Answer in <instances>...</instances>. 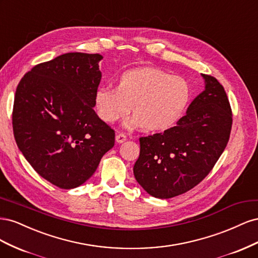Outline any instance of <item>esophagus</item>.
Instances as JSON below:
<instances>
[{
  "label": "esophagus",
  "mask_w": 258,
  "mask_h": 258,
  "mask_svg": "<svg viewBox=\"0 0 258 258\" xmlns=\"http://www.w3.org/2000/svg\"><path fill=\"white\" fill-rule=\"evenodd\" d=\"M127 140V137L124 136L123 134H117L116 135V142L117 143H122Z\"/></svg>",
  "instance_id": "obj_1"
}]
</instances>
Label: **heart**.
I'll return each instance as SVG.
<instances>
[{
    "label": "heart",
    "mask_w": 258,
    "mask_h": 258,
    "mask_svg": "<svg viewBox=\"0 0 258 258\" xmlns=\"http://www.w3.org/2000/svg\"><path fill=\"white\" fill-rule=\"evenodd\" d=\"M190 99V85L183 77L143 68L124 72L117 88L99 87L95 104L99 117L105 122L123 118L132 106L135 116L128 124H140L145 131H161L182 118Z\"/></svg>",
    "instance_id": "obj_1"
}]
</instances>
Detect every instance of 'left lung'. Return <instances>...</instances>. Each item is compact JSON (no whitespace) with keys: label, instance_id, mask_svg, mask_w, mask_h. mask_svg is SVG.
<instances>
[{"label":"left lung","instance_id":"left-lung-1","mask_svg":"<svg viewBox=\"0 0 258 258\" xmlns=\"http://www.w3.org/2000/svg\"><path fill=\"white\" fill-rule=\"evenodd\" d=\"M205 90L176 126L140 138L137 182L151 196L169 199L188 191L212 170L228 143L232 114L223 86L201 74Z\"/></svg>","mask_w":258,"mask_h":258}]
</instances>
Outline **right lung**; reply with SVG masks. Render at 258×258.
I'll list each match as a JSON object with an SVG mask.
<instances>
[{"label":"right lung","instance_id":"obj_1","mask_svg":"<svg viewBox=\"0 0 258 258\" xmlns=\"http://www.w3.org/2000/svg\"><path fill=\"white\" fill-rule=\"evenodd\" d=\"M102 58L61 54L35 66L15 93L13 130L18 148L38 174L62 189L87 181L115 143L114 130L93 110Z\"/></svg>","mask_w":258,"mask_h":258}]
</instances>
